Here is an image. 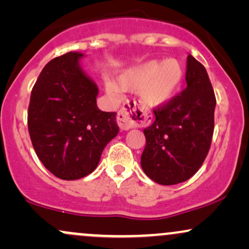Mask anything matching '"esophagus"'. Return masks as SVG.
<instances>
[{
  "instance_id": "esophagus-1",
  "label": "esophagus",
  "mask_w": 249,
  "mask_h": 249,
  "mask_svg": "<svg viewBox=\"0 0 249 249\" xmlns=\"http://www.w3.org/2000/svg\"><path fill=\"white\" fill-rule=\"evenodd\" d=\"M142 115L138 112L136 102L127 103L117 113V124L121 127V130H128V128L137 126L138 123L142 122Z\"/></svg>"
}]
</instances>
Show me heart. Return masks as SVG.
I'll return each instance as SVG.
<instances>
[{
  "label": "heart",
  "mask_w": 249,
  "mask_h": 249,
  "mask_svg": "<svg viewBox=\"0 0 249 249\" xmlns=\"http://www.w3.org/2000/svg\"><path fill=\"white\" fill-rule=\"evenodd\" d=\"M184 70L177 59L148 61L126 70L119 76L117 87L123 91H139L142 102L151 107L161 105L174 96L181 85ZM112 95H118L115 85L107 84Z\"/></svg>",
  "instance_id": "b5f03b06"
}]
</instances>
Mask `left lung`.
Here are the masks:
<instances>
[{
    "instance_id": "1",
    "label": "left lung",
    "mask_w": 249,
    "mask_h": 249,
    "mask_svg": "<svg viewBox=\"0 0 249 249\" xmlns=\"http://www.w3.org/2000/svg\"><path fill=\"white\" fill-rule=\"evenodd\" d=\"M185 79L187 87L154 107L156 119L144 128L142 168L160 185H176L194 176L212 142L215 95L205 67L191 55Z\"/></svg>"
}]
</instances>
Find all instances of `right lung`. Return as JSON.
Returning a JSON list of instances; mask_svg holds the SVG:
<instances>
[{
  "instance_id": "add662e5",
  "label": "right lung",
  "mask_w": 249,
  "mask_h": 249,
  "mask_svg": "<svg viewBox=\"0 0 249 249\" xmlns=\"http://www.w3.org/2000/svg\"><path fill=\"white\" fill-rule=\"evenodd\" d=\"M68 53L43 68L31 90L28 130L39 160L53 176L76 180L95 171L118 133L116 112L97 107L98 88Z\"/></svg>"
}]
</instances>
